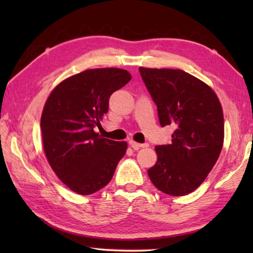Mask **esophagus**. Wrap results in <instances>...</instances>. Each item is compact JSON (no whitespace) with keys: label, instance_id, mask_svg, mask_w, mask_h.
Returning a JSON list of instances; mask_svg holds the SVG:
<instances>
[{"label":"esophagus","instance_id":"esophagus-1","mask_svg":"<svg viewBox=\"0 0 253 253\" xmlns=\"http://www.w3.org/2000/svg\"><path fill=\"white\" fill-rule=\"evenodd\" d=\"M129 145L130 146L135 149V151H138L139 148L142 147H147L148 144H139V143H136L135 140H129Z\"/></svg>","mask_w":253,"mask_h":253}]
</instances>
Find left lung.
<instances>
[{
  "mask_svg": "<svg viewBox=\"0 0 253 253\" xmlns=\"http://www.w3.org/2000/svg\"><path fill=\"white\" fill-rule=\"evenodd\" d=\"M162 127L174 125L172 144L156 146L147 170L158 190L173 196L195 191L211 172L224 140L221 102L209 84L179 69L139 67Z\"/></svg>",
  "mask_w": 253,
  "mask_h": 253,
  "instance_id": "obj_1",
  "label": "left lung"
}]
</instances>
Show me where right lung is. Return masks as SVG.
Wrapping results in <instances>:
<instances>
[{
  "instance_id": "obj_1",
  "label": "right lung",
  "mask_w": 253,
  "mask_h": 253,
  "mask_svg": "<svg viewBox=\"0 0 253 253\" xmlns=\"http://www.w3.org/2000/svg\"><path fill=\"white\" fill-rule=\"evenodd\" d=\"M119 68L88 69L58 84L41 115L44 154L60 181L71 191L89 195L113 178L125 155L126 142H115L95 131L108 111L109 97L129 83Z\"/></svg>"
}]
</instances>
